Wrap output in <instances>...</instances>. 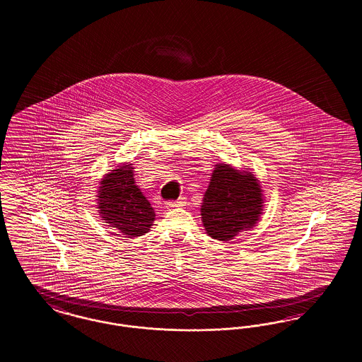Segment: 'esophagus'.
Wrapping results in <instances>:
<instances>
[{
  "mask_svg": "<svg viewBox=\"0 0 362 362\" xmlns=\"http://www.w3.org/2000/svg\"><path fill=\"white\" fill-rule=\"evenodd\" d=\"M185 198H179V199H176V201H168L165 205L168 207H182L185 206Z\"/></svg>",
  "mask_w": 362,
  "mask_h": 362,
  "instance_id": "34e87169",
  "label": "esophagus"
}]
</instances>
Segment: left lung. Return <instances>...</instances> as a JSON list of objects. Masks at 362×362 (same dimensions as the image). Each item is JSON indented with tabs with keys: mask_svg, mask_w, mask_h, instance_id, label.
Here are the masks:
<instances>
[{
	"mask_svg": "<svg viewBox=\"0 0 362 362\" xmlns=\"http://www.w3.org/2000/svg\"><path fill=\"white\" fill-rule=\"evenodd\" d=\"M262 204V189L252 173L218 164L201 206L202 223L213 239L230 240L243 229L257 224Z\"/></svg>",
	"mask_w": 362,
	"mask_h": 362,
	"instance_id": "left-lung-1",
	"label": "left lung"
}]
</instances>
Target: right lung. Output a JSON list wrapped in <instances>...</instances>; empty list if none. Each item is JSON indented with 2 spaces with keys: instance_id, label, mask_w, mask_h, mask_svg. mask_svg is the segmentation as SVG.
<instances>
[{
  "instance_id": "add662e5",
  "label": "right lung",
  "mask_w": 362,
  "mask_h": 362,
  "mask_svg": "<svg viewBox=\"0 0 362 362\" xmlns=\"http://www.w3.org/2000/svg\"><path fill=\"white\" fill-rule=\"evenodd\" d=\"M133 170L129 164L105 175L98 195L102 218L129 238L149 232L155 221L153 207L136 186Z\"/></svg>"
}]
</instances>
